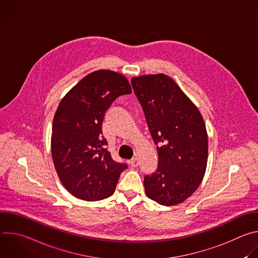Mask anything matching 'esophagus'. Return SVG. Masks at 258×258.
<instances>
[{"label": "esophagus", "instance_id": "34e87169", "mask_svg": "<svg viewBox=\"0 0 258 258\" xmlns=\"http://www.w3.org/2000/svg\"><path fill=\"white\" fill-rule=\"evenodd\" d=\"M128 163H130V165H131L132 167H137V166L139 165V159H138L137 157H135V158H133L132 160H130Z\"/></svg>", "mask_w": 258, "mask_h": 258}]
</instances>
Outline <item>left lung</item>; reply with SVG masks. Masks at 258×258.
Returning a JSON list of instances; mask_svg holds the SVG:
<instances>
[{"instance_id":"8db88e82","label":"left lung","mask_w":258,"mask_h":258,"mask_svg":"<svg viewBox=\"0 0 258 258\" xmlns=\"http://www.w3.org/2000/svg\"><path fill=\"white\" fill-rule=\"evenodd\" d=\"M132 86L158 153L156 171L144 177L146 195L161 205H176L197 190L206 170L204 120L193 102L162 73L134 78Z\"/></svg>"}]
</instances>
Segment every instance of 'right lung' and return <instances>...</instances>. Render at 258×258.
<instances>
[{"mask_svg":"<svg viewBox=\"0 0 258 258\" xmlns=\"http://www.w3.org/2000/svg\"><path fill=\"white\" fill-rule=\"evenodd\" d=\"M132 94L117 72L97 70L84 78L61 100L53 120L51 151L63 186L86 201L111 196L125 163L111 158L102 134L109 107L119 96Z\"/></svg>","mask_w":258,"mask_h":258,"instance_id":"obj_1","label":"right lung"}]
</instances>
